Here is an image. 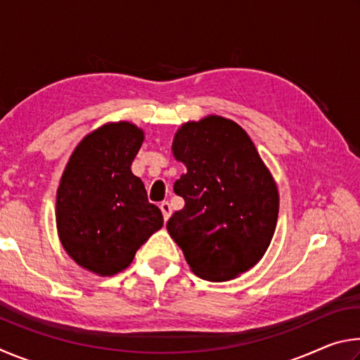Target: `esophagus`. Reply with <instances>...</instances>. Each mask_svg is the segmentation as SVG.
I'll list each match as a JSON object with an SVG mask.
<instances>
[{"label": "esophagus", "instance_id": "34e87169", "mask_svg": "<svg viewBox=\"0 0 360 360\" xmlns=\"http://www.w3.org/2000/svg\"><path fill=\"white\" fill-rule=\"evenodd\" d=\"M160 210H162V214L165 221H168L169 216H172V206H169L168 202H162L160 203Z\"/></svg>", "mask_w": 360, "mask_h": 360}]
</instances>
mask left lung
I'll return each mask as SVG.
<instances>
[{
    "mask_svg": "<svg viewBox=\"0 0 360 360\" xmlns=\"http://www.w3.org/2000/svg\"><path fill=\"white\" fill-rule=\"evenodd\" d=\"M172 150L187 172L174 182L186 205L169 217V236L197 276L238 278L264 257L275 235V178L248 133L222 115L182 124Z\"/></svg>",
    "mask_w": 360,
    "mask_h": 360,
    "instance_id": "obj_1",
    "label": "left lung"
}]
</instances>
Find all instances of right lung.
<instances>
[{"label":"right lung","instance_id":"right-lung-1","mask_svg":"<svg viewBox=\"0 0 360 360\" xmlns=\"http://www.w3.org/2000/svg\"><path fill=\"white\" fill-rule=\"evenodd\" d=\"M143 141L138 125L108 122L82 138L60 179V243L79 266L98 276L125 270L163 225L162 211L149 203L143 181L131 173Z\"/></svg>","mask_w":360,"mask_h":360}]
</instances>
